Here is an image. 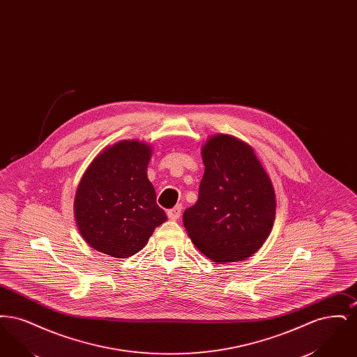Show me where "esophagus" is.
I'll list each match as a JSON object with an SVG mask.
<instances>
[{"label":"esophagus","instance_id":"34e87169","mask_svg":"<svg viewBox=\"0 0 357 357\" xmlns=\"http://www.w3.org/2000/svg\"><path fill=\"white\" fill-rule=\"evenodd\" d=\"M181 214H182V204H176L175 207H172L167 211V215L170 220H178Z\"/></svg>","mask_w":357,"mask_h":357}]
</instances>
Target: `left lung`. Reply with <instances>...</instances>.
I'll use <instances>...</instances> for the list:
<instances>
[{
  "mask_svg": "<svg viewBox=\"0 0 357 357\" xmlns=\"http://www.w3.org/2000/svg\"><path fill=\"white\" fill-rule=\"evenodd\" d=\"M202 159L198 201L183 213L187 233L215 262L245 259L255 255L272 231V182L253 149L233 136L210 137Z\"/></svg>",
  "mask_w": 357,
  "mask_h": 357,
  "instance_id": "left-lung-1",
  "label": "left lung"
}]
</instances>
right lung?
Returning a JSON list of instances; mask_svg holds the SVG:
<instances>
[{
  "label": "right lung",
  "instance_id": "1",
  "mask_svg": "<svg viewBox=\"0 0 357 357\" xmlns=\"http://www.w3.org/2000/svg\"><path fill=\"white\" fill-rule=\"evenodd\" d=\"M151 147L119 142L99 153L80 181L75 217L93 249L126 258L142 250L156 226L167 220L147 178Z\"/></svg>",
  "mask_w": 357,
  "mask_h": 357
}]
</instances>
